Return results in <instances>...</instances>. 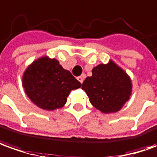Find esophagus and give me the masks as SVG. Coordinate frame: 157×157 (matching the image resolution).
<instances>
[{
    "mask_svg": "<svg viewBox=\"0 0 157 157\" xmlns=\"http://www.w3.org/2000/svg\"><path fill=\"white\" fill-rule=\"evenodd\" d=\"M85 75H81V76L78 77V78H77V79L79 81L81 84H83V82H84V79H85Z\"/></svg>",
    "mask_w": 157,
    "mask_h": 157,
    "instance_id": "34e87169",
    "label": "esophagus"
}]
</instances>
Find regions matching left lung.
Segmentation results:
<instances>
[{"mask_svg": "<svg viewBox=\"0 0 157 157\" xmlns=\"http://www.w3.org/2000/svg\"><path fill=\"white\" fill-rule=\"evenodd\" d=\"M82 89L96 109L102 113H114L128 101L132 82L121 68L110 61L93 68L92 76L85 78Z\"/></svg>", "mask_w": 157, "mask_h": 157, "instance_id": "8db88e82", "label": "left lung"}]
</instances>
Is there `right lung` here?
I'll return each mask as SVG.
<instances>
[{
	"label": "right lung",
	"instance_id": "obj_1",
	"mask_svg": "<svg viewBox=\"0 0 157 157\" xmlns=\"http://www.w3.org/2000/svg\"><path fill=\"white\" fill-rule=\"evenodd\" d=\"M23 87L36 105L54 110L63 107L70 91L80 88L81 84L58 60L45 56L35 60L25 70Z\"/></svg>",
	"mask_w": 157,
	"mask_h": 157
}]
</instances>
